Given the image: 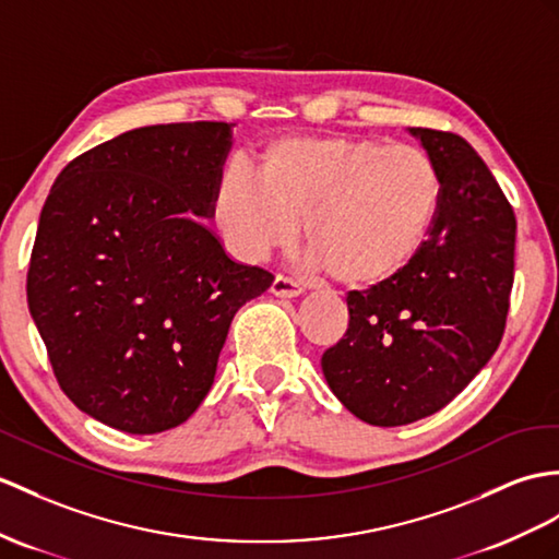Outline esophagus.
Listing matches in <instances>:
<instances>
[{"instance_id":"esophagus-1","label":"esophagus","mask_w":559,"mask_h":559,"mask_svg":"<svg viewBox=\"0 0 559 559\" xmlns=\"http://www.w3.org/2000/svg\"><path fill=\"white\" fill-rule=\"evenodd\" d=\"M272 294L275 296H282V298H292V296H298L304 294V284L296 282L292 277H284V275H277L275 282H272Z\"/></svg>"}]
</instances>
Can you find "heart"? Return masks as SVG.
Returning a JSON list of instances; mask_svg holds the SVG:
<instances>
[{
  "label": "heart",
  "instance_id": "obj_1",
  "mask_svg": "<svg viewBox=\"0 0 559 559\" xmlns=\"http://www.w3.org/2000/svg\"><path fill=\"white\" fill-rule=\"evenodd\" d=\"M441 201V170L425 148L322 134L267 144L255 177L227 170L213 189V217L247 261L287 247L301 217L308 263L367 289L413 265Z\"/></svg>",
  "mask_w": 559,
  "mask_h": 559
}]
</instances>
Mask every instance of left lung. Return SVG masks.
Segmentation results:
<instances>
[{"label": "left lung", "instance_id": "left-lung-1", "mask_svg": "<svg viewBox=\"0 0 559 559\" xmlns=\"http://www.w3.org/2000/svg\"><path fill=\"white\" fill-rule=\"evenodd\" d=\"M411 132L441 170L437 223L396 280L348 292V330L322 353L334 396L374 427L433 415L479 374L514 282L516 217L493 173L455 132Z\"/></svg>", "mask_w": 559, "mask_h": 559}]
</instances>
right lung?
I'll return each mask as SVG.
<instances>
[{"mask_svg": "<svg viewBox=\"0 0 559 559\" xmlns=\"http://www.w3.org/2000/svg\"><path fill=\"white\" fill-rule=\"evenodd\" d=\"M235 122L146 126L80 154L39 213L28 308L80 411L128 433L189 419L235 312L275 275L227 258L213 215Z\"/></svg>", "mask_w": 559, "mask_h": 559, "instance_id": "obj_1", "label": "right lung"}]
</instances>
